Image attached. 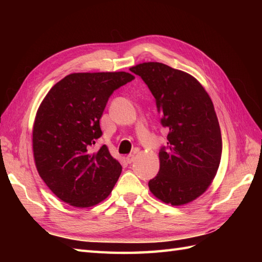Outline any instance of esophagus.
<instances>
[{
  "mask_svg": "<svg viewBox=\"0 0 262 262\" xmlns=\"http://www.w3.org/2000/svg\"><path fill=\"white\" fill-rule=\"evenodd\" d=\"M135 160V157L133 154H129V155H127L126 157V161H127V163H133V161Z\"/></svg>",
  "mask_w": 262,
  "mask_h": 262,
  "instance_id": "34e87169",
  "label": "esophagus"
}]
</instances>
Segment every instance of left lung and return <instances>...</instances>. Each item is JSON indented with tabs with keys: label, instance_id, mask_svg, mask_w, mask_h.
<instances>
[{
	"label": "left lung",
	"instance_id": "left-lung-1",
	"mask_svg": "<svg viewBox=\"0 0 262 262\" xmlns=\"http://www.w3.org/2000/svg\"><path fill=\"white\" fill-rule=\"evenodd\" d=\"M129 70L146 83L161 124L169 129L149 190L172 206L190 203L207 190L221 162V128L211 99L192 75L165 64L147 62Z\"/></svg>",
	"mask_w": 262,
	"mask_h": 262
}]
</instances>
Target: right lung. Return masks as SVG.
Segmentation results:
<instances>
[{"label":"right lung","mask_w":262,"mask_h":262,"mask_svg":"<svg viewBox=\"0 0 262 262\" xmlns=\"http://www.w3.org/2000/svg\"><path fill=\"white\" fill-rule=\"evenodd\" d=\"M127 72L72 73L57 82L37 110L32 129L39 176L55 196L85 208L107 198L121 173L120 163L102 145L100 119L116 89L134 80Z\"/></svg>","instance_id":"right-lung-1"}]
</instances>
